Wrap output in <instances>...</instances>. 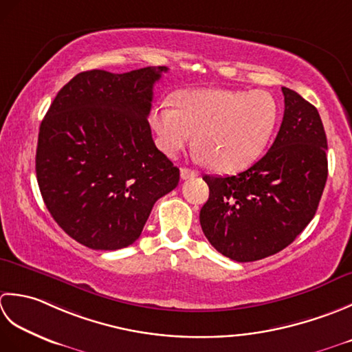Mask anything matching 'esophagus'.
<instances>
[{
    "mask_svg": "<svg viewBox=\"0 0 352 352\" xmlns=\"http://www.w3.org/2000/svg\"><path fill=\"white\" fill-rule=\"evenodd\" d=\"M199 173L196 170H191V168H186V167H182L181 168V177L182 179H191V177H196Z\"/></svg>",
    "mask_w": 352,
    "mask_h": 352,
    "instance_id": "esophagus-1",
    "label": "esophagus"
}]
</instances>
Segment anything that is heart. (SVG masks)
Instances as JSON below:
<instances>
[{
	"instance_id": "1",
	"label": "heart",
	"mask_w": 352,
	"mask_h": 352,
	"mask_svg": "<svg viewBox=\"0 0 352 352\" xmlns=\"http://www.w3.org/2000/svg\"><path fill=\"white\" fill-rule=\"evenodd\" d=\"M276 121L275 98L260 89H190L176 96V107L161 103L150 112L164 153L177 155L195 133L197 157L221 173L252 164L266 148Z\"/></svg>"
}]
</instances>
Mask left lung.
<instances>
[{
	"label": "left lung",
	"instance_id": "8db88e82",
	"mask_svg": "<svg viewBox=\"0 0 352 352\" xmlns=\"http://www.w3.org/2000/svg\"><path fill=\"white\" fill-rule=\"evenodd\" d=\"M284 117L274 144L235 176H204L200 210L208 241L234 261H256L287 248L316 214L328 176L327 135L316 107L283 88Z\"/></svg>",
	"mask_w": 352,
	"mask_h": 352
}]
</instances>
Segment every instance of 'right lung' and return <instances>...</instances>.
<instances>
[{
    "label": "right lung",
    "mask_w": 352,
    "mask_h": 352,
    "mask_svg": "<svg viewBox=\"0 0 352 352\" xmlns=\"http://www.w3.org/2000/svg\"><path fill=\"white\" fill-rule=\"evenodd\" d=\"M166 67L83 71L57 92L39 127L36 177L47 210L96 250L138 240L155 202L179 184L147 117Z\"/></svg>",
    "instance_id": "right-lung-1"
}]
</instances>
